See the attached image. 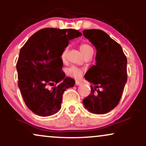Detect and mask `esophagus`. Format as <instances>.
<instances>
[{"mask_svg":"<svg viewBox=\"0 0 146 146\" xmlns=\"http://www.w3.org/2000/svg\"><path fill=\"white\" fill-rule=\"evenodd\" d=\"M81 84H82L81 81H79V80H76V81H75V85H76V86H79V85H80Z\"/></svg>","mask_w":146,"mask_h":146,"instance_id":"esophagus-1","label":"esophagus"}]
</instances>
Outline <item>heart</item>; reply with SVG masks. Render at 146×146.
<instances>
[{
  "label": "heart",
  "mask_w": 146,
  "mask_h": 146,
  "mask_svg": "<svg viewBox=\"0 0 146 146\" xmlns=\"http://www.w3.org/2000/svg\"><path fill=\"white\" fill-rule=\"evenodd\" d=\"M80 49L82 53L84 56H86L87 55L90 54V53H93V48L90 45L86 43H82L80 45ZM68 48H65L63 50L62 53L61 54V58L62 60H65L66 58V54H67ZM66 73L69 76L73 77L75 78H79L82 76V70L81 68L76 67V66H71V67L68 68L66 70Z\"/></svg>",
  "instance_id": "heart-1"
}]
</instances>
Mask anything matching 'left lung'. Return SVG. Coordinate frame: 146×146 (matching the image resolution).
Returning a JSON list of instances; mask_svg holds the SVG:
<instances>
[{
  "label": "left lung",
  "mask_w": 146,
  "mask_h": 146,
  "mask_svg": "<svg viewBox=\"0 0 146 146\" xmlns=\"http://www.w3.org/2000/svg\"><path fill=\"white\" fill-rule=\"evenodd\" d=\"M83 34L95 46L96 64L86 73L92 83L90 95L83 100L88 111L105 114L118 105L127 81V58L120 44L100 29L84 30Z\"/></svg>",
  "instance_id": "1"
}]
</instances>
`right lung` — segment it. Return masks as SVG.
Returning a JSON list of instances; mask_svg holds the SVG:
<instances>
[{"mask_svg": "<svg viewBox=\"0 0 146 146\" xmlns=\"http://www.w3.org/2000/svg\"><path fill=\"white\" fill-rule=\"evenodd\" d=\"M81 36L75 29L45 28L33 34L21 48L16 63L18 87L33 113L46 117L60 109L63 93L75 84L62 71L61 54L69 40Z\"/></svg>", "mask_w": 146, "mask_h": 146, "instance_id": "add662e5", "label": "right lung"}]
</instances>
